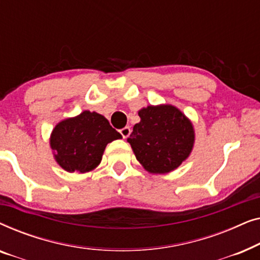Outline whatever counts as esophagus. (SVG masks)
<instances>
[{"label":"esophagus","mask_w":260,"mask_h":260,"mask_svg":"<svg viewBox=\"0 0 260 260\" xmlns=\"http://www.w3.org/2000/svg\"><path fill=\"white\" fill-rule=\"evenodd\" d=\"M120 135H122L123 136V138L124 140H125V138H127L130 136V134H131V129H130V126H125V127H123V129H120Z\"/></svg>","instance_id":"1"}]
</instances>
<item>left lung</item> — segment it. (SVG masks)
Listing matches in <instances>:
<instances>
[{
  "label": "left lung",
  "instance_id": "left-lung-1",
  "mask_svg": "<svg viewBox=\"0 0 260 260\" xmlns=\"http://www.w3.org/2000/svg\"><path fill=\"white\" fill-rule=\"evenodd\" d=\"M127 138L137 161L151 174L173 172L189 157L195 142L191 120L170 104L149 105L138 111Z\"/></svg>",
  "mask_w": 260,
  "mask_h": 260
}]
</instances>
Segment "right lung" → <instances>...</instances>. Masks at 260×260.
<instances>
[{"label":"right lung","instance_id":"add662e5","mask_svg":"<svg viewBox=\"0 0 260 260\" xmlns=\"http://www.w3.org/2000/svg\"><path fill=\"white\" fill-rule=\"evenodd\" d=\"M122 138L103 115L85 110L53 129L49 144L56 163L69 173H88L99 166L106 145Z\"/></svg>","mask_w":260,"mask_h":260}]
</instances>
